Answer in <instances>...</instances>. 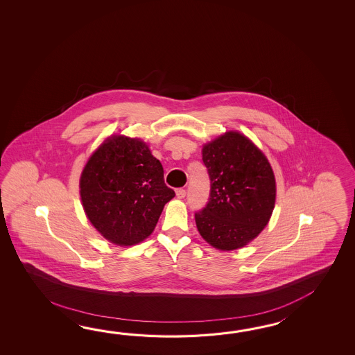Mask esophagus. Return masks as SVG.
I'll list each match as a JSON object with an SVG mask.
<instances>
[{
  "label": "esophagus",
  "instance_id": "obj_1",
  "mask_svg": "<svg viewBox=\"0 0 355 355\" xmlns=\"http://www.w3.org/2000/svg\"><path fill=\"white\" fill-rule=\"evenodd\" d=\"M185 196H187L185 189H178V190H176V198H178V199H182V198H185Z\"/></svg>",
  "mask_w": 355,
  "mask_h": 355
}]
</instances>
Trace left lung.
<instances>
[{"mask_svg": "<svg viewBox=\"0 0 355 355\" xmlns=\"http://www.w3.org/2000/svg\"><path fill=\"white\" fill-rule=\"evenodd\" d=\"M211 198L196 213V228L214 249H241L257 239L272 217L277 182L269 159L249 137L228 130L203 144Z\"/></svg>", "mask_w": 355, "mask_h": 355, "instance_id": "obj_1", "label": "left lung"}]
</instances>
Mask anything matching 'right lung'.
I'll return each instance as SVG.
<instances>
[{
	"mask_svg": "<svg viewBox=\"0 0 355 355\" xmlns=\"http://www.w3.org/2000/svg\"><path fill=\"white\" fill-rule=\"evenodd\" d=\"M80 196L91 225L105 240L133 246L153 232L174 190L141 138L107 137L91 153L80 176Z\"/></svg>",
	"mask_w": 355,
	"mask_h": 355,
	"instance_id": "1",
	"label": "right lung"
}]
</instances>
